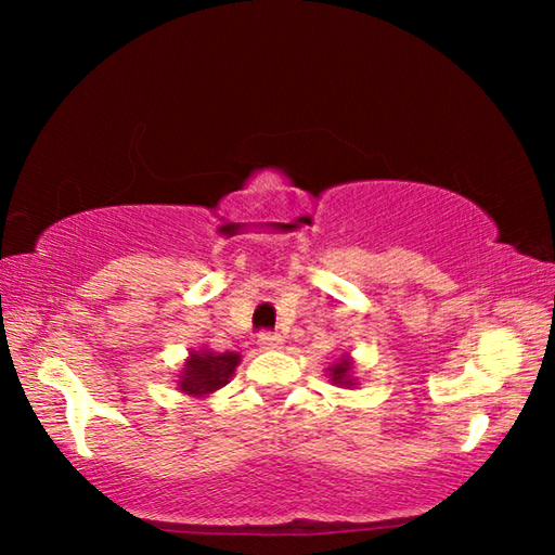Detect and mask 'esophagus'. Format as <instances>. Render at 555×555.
<instances>
[{
  "label": "esophagus",
  "instance_id": "34e87169",
  "mask_svg": "<svg viewBox=\"0 0 555 555\" xmlns=\"http://www.w3.org/2000/svg\"><path fill=\"white\" fill-rule=\"evenodd\" d=\"M257 343L264 347V350H276V347L284 345V337H281L279 333H271V331H261L257 335Z\"/></svg>",
  "mask_w": 555,
  "mask_h": 555
}]
</instances>
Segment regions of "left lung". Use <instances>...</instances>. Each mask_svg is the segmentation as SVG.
Here are the masks:
<instances>
[{
	"instance_id": "obj_1",
	"label": "left lung",
	"mask_w": 555,
	"mask_h": 555,
	"mask_svg": "<svg viewBox=\"0 0 555 555\" xmlns=\"http://www.w3.org/2000/svg\"><path fill=\"white\" fill-rule=\"evenodd\" d=\"M350 370L352 364L347 360H340L335 364V367H331V377L335 384H343V387H352V377H350Z\"/></svg>"
}]
</instances>
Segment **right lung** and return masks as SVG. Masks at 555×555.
<instances>
[{
  "instance_id": "add662e5",
  "label": "right lung",
  "mask_w": 555,
  "mask_h": 555,
  "mask_svg": "<svg viewBox=\"0 0 555 555\" xmlns=\"http://www.w3.org/2000/svg\"><path fill=\"white\" fill-rule=\"evenodd\" d=\"M240 364V354L234 352H193L191 360L185 362V370L181 374V389L193 397H205L228 384L234 367Z\"/></svg>"
}]
</instances>
